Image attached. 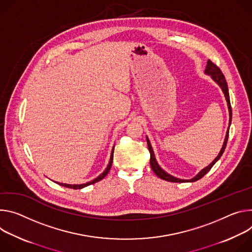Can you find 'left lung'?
Listing matches in <instances>:
<instances>
[{
  "label": "left lung",
  "mask_w": 252,
  "mask_h": 252,
  "mask_svg": "<svg viewBox=\"0 0 252 252\" xmlns=\"http://www.w3.org/2000/svg\"><path fill=\"white\" fill-rule=\"evenodd\" d=\"M204 73L206 75H209L212 80L218 84V86L221 88L223 94H224V97L226 99V102H227V107H228V112H229V125H228V129L226 131V135H225V138H224V142H223V145L218 153V155L216 156V158L208 165L206 166L205 168H203L201 171H199L196 175H195L193 178L191 179H180V178H176L172 175H170L169 173H167L166 171H164L160 165L158 164L156 158H155V154H154V151H153V148L151 146V143L149 141V138L146 136V140H147V145H148V149H149V152H150V165H151V168L153 170V172L161 179L163 180H166V181H169V182H195L199 180L200 178H202L211 168L212 166L219 160V158L222 156L223 152H224L225 150V147H226V143H227V140H228V133H229V127H230V124H231V117H232V113H231V105H230V99H229V93H228V87H227V83H226V80H225V77L224 75L222 74V72L220 71V69L215 65L213 64L210 60L207 61V65H206V68H205V71Z\"/></svg>",
  "instance_id": "left-lung-1"
}]
</instances>
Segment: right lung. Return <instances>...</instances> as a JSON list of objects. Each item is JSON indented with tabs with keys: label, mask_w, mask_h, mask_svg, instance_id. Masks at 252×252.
<instances>
[{
	"label": "right lung",
	"mask_w": 252,
	"mask_h": 252,
	"mask_svg": "<svg viewBox=\"0 0 252 252\" xmlns=\"http://www.w3.org/2000/svg\"><path fill=\"white\" fill-rule=\"evenodd\" d=\"M113 153H114V147L112 148V151H111V156H110V160H109V163H108V165H107V167H106V169L98 176V177H96L95 179H93V180H91V181H89V182H87V183H83V184H66V183H60V182H56L57 184H59V185H61V186H64V187H67V188H72V189H82V188H84V187H86V186H88V185H91V184H94V183H96V182H98V181H100V180H102L107 174H108V172H109V170H110V168H111V166H112V162H113Z\"/></svg>",
	"instance_id": "obj_1"
}]
</instances>
